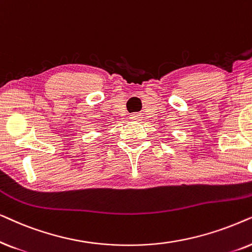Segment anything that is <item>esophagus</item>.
Here are the masks:
<instances>
[{
	"instance_id": "esophagus-1",
	"label": "esophagus",
	"mask_w": 252,
	"mask_h": 252,
	"mask_svg": "<svg viewBox=\"0 0 252 252\" xmlns=\"http://www.w3.org/2000/svg\"><path fill=\"white\" fill-rule=\"evenodd\" d=\"M131 119L132 120H140V115H139V114H132Z\"/></svg>"
}]
</instances>
